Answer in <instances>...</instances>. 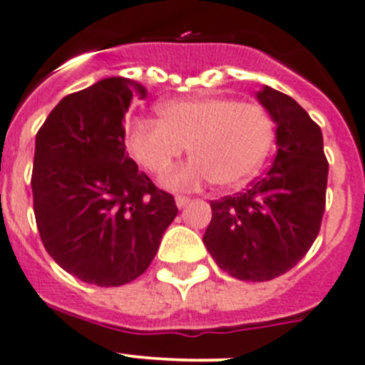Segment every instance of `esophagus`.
Returning <instances> with one entry per match:
<instances>
[{
    "instance_id": "obj_1",
    "label": "esophagus",
    "mask_w": 365,
    "mask_h": 365,
    "mask_svg": "<svg viewBox=\"0 0 365 365\" xmlns=\"http://www.w3.org/2000/svg\"><path fill=\"white\" fill-rule=\"evenodd\" d=\"M175 201H176V207H178V208H183V207H185L187 203H189L190 200H189V197H187V196H182V194H176Z\"/></svg>"
}]
</instances>
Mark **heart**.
I'll return each mask as SVG.
<instances>
[{"instance_id": "heart-1", "label": "heart", "mask_w": 365, "mask_h": 365, "mask_svg": "<svg viewBox=\"0 0 365 365\" xmlns=\"http://www.w3.org/2000/svg\"><path fill=\"white\" fill-rule=\"evenodd\" d=\"M158 119H135L126 146L137 164L162 175L189 148L185 165L169 173L165 185L190 189L214 180L235 187L250 180L272 146V121L257 103L226 96H196L165 101Z\"/></svg>"}]
</instances>
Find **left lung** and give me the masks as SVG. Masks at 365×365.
Instances as JSON below:
<instances>
[{
	"label": "left lung",
	"mask_w": 365,
	"mask_h": 365,
	"mask_svg": "<svg viewBox=\"0 0 365 365\" xmlns=\"http://www.w3.org/2000/svg\"><path fill=\"white\" fill-rule=\"evenodd\" d=\"M257 100L277 125V157L242 192L210 201L203 235L215 264L244 282H267L294 267L316 240L327 203L319 126L291 96L267 85Z\"/></svg>",
	"instance_id": "8db88e82"
}]
</instances>
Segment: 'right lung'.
I'll list each match as a JSON object with an SVG mask.
<instances>
[{
  "instance_id": "add662e5",
  "label": "right lung",
  "mask_w": 365,
  "mask_h": 365,
  "mask_svg": "<svg viewBox=\"0 0 365 365\" xmlns=\"http://www.w3.org/2000/svg\"><path fill=\"white\" fill-rule=\"evenodd\" d=\"M148 91L105 78L56 105L35 137L31 192L42 244L73 277L119 287L140 277L178 214L175 197L139 171L125 114Z\"/></svg>"
}]
</instances>
